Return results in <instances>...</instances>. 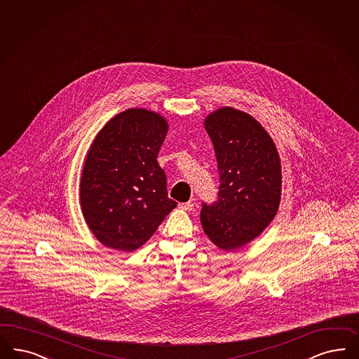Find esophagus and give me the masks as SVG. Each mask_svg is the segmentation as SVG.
<instances>
[{
  "label": "esophagus",
  "mask_w": 359,
  "mask_h": 359,
  "mask_svg": "<svg viewBox=\"0 0 359 359\" xmlns=\"http://www.w3.org/2000/svg\"><path fill=\"white\" fill-rule=\"evenodd\" d=\"M180 208H181L182 210H185V212H191V210L194 209V202H193V201H189V202H185V203H181Z\"/></svg>",
  "instance_id": "1"
}]
</instances>
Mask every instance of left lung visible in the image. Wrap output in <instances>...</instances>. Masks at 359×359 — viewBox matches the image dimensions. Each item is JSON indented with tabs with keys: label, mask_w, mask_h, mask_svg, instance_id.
Listing matches in <instances>:
<instances>
[{
	"label": "left lung",
	"mask_w": 359,
	"mask_h": 359,
	"mask_svg": "<svg viewBox=\"0 0 359 359\" xmlns=\"http://www.w3.org/2000/svg\"><path fill=\"white\" fill-rule=\"evenodd\" d=\"M219 172L218 201L203 203L201 224L212 243L226 252L257 238L274 219L280 202L278 150L250 114L225 107L203 121Z\"/></svg>",
	"instance_id": "obj_1"
}]
</instances>
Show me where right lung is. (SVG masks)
Here are the masks:
<instances>
[{
    "label": "right lung",
    "instance_id": "right-lung-1",
    "mask_svg": "<svg viewBox=\"0 0 359 359\" xmlns=\"http://www.w3.org/2000/svg\"><path fill=\"white\" fill-rule=\"evenodd\" d=\"M168 129L158 113L133 107L107 121L90 145L81 210L95 238L110 249L137 250L177 206L157 162Z\"/></svg>",
    "mask_w": 359,
    "mask_h": 359
}]
</instances>
